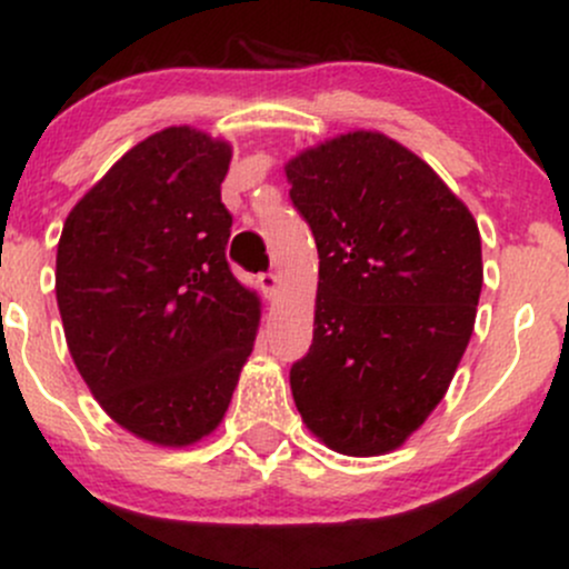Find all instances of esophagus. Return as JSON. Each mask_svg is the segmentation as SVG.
Returning a JSON list of instances; mask_svg holds the SVG:
<instances>
[{"instance_id": "esophagus-1", "label": "esophagus", "mask_w": 569, "mask_h": 569, "mask_svg": "<svg viewBox=\"0 0 569 569\" xmlns=\"http://www.w3.org/2000/svg\"><path fill=\"white\" fill-rule=\"evenodd\" d=\"M259 286H262L264 297L272 299L280 289V276L278 272H262V276H259Z\"/></svg>"}]
</instances>
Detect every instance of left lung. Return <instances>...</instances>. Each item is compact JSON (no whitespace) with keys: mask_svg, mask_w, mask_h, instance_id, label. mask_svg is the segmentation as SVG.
Wrapping results in <instances>:
<instances>
[{"mask_svg":"<svg viewBox=\"0 0 569 569\" xmlns=\"http://www.w3.org/2000/svg\"><path fill=\"white\" fill-rule=\"evenodd\" d=\"M283 171L321 259L293 403L335 452L388 455L439 407L471 342L479 224L426 160L380 130L307 147Z\"/></svg>","mask_w":569,"mask_h":569,"instance_id":"1","label":"left lung"}]
</instances>
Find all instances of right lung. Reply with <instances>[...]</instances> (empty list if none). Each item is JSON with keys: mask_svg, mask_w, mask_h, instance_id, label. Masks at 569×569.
<instances>
[{"mask_svg": "<svg viewBox=\"0 0 569 569\" xmlns=\"http://www.w3.org/2000/svg\"><path fill=\"white\" fill-rule=\"evenodd\" d=\"M232 143L171 126L77 200L56 299L77 371L136 439L181 449L224 420L257 342L259 293L230 272L221 206Z\"/></svg>", "mask_w": 569, "mask_h": 569, "instance_id": "add662e5", "label": "right lung"}]
</instances>
